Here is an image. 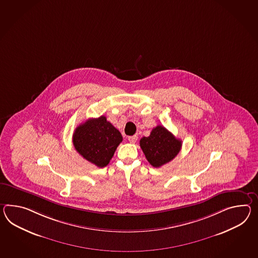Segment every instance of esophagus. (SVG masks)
<instances>
[{
    "mask_svg": "<svg viewBox=\"0 0 258 258\" xmlns=\"http://www.w3.org/2000/svg\"><path fill=\"white\" fill-rule=\"evenodd\" d=\"M127 140H128V142H130V143H132V144H135V143L137 142V140H138V136H137V135L130 136V137H127Z\"/></svg>",
    "mask_w": 258,
    "mask_h": 258,
    "instance_id": "1",
    "label": "esophagus"
}]
</instances>
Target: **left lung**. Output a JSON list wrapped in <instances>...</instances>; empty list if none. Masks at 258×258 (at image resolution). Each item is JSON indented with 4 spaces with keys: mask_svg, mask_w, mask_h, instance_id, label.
<instances>
[{
    "mask_svg": "<svg viewBox=\"0 0 258 258\" xmlns=\"http://www.w3.org/2000/svg\"><path fill=\"white\" fill-rule=\"evenodd\" d=\"M140 146L146 159L155 168L171 161L178 155L182 147V141L163 126H157L152 130L148 137H143Z\"/></svg>",
    "mask_w": 258,
    "mask_h": 258,
    "instance_id": "8db88e82",
    "label": "left lung"
}]
</instances>
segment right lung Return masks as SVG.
Returning a JSON list of instances; mask_svg holds the SVG:
<instances>
[{"label":"right lung","instance_id":"add662e5","mask_svg":"<svg viewBox=\"0 0 258 258\" xmlns=\"http://www.w3.org/2000/svg\"><path fill=\"white\" fill-rule=\"evenodd\" d=\"M123 137L104 115L90 118L77 126L73 144L85 159L99 168L107 166Z\"/></svg>","mask_w":258,"mask_h":258}]
</instances>
